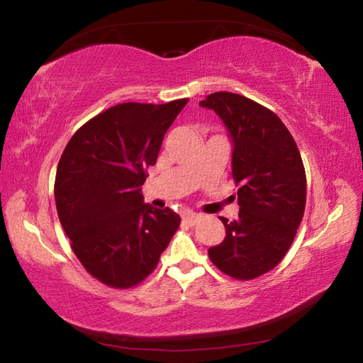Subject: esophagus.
<instances>
[{
  "label": "esophagus",
  "instance_id": "esophagus-1",
  "mask_svg": "<svg viewBox=\"0 0 363 363\" xmlns=\"http://www.w3.org/2000/svg\"><path fill=\"white\" fill-rule=\"evenodd\" d=\"M201 218V215L199 213H195V212H186L184 213V217H182V220L187 223V225H195V223Z\"/></svg>",
  "mask_w": 363,
  "mask_h": 363
}]
</instances>
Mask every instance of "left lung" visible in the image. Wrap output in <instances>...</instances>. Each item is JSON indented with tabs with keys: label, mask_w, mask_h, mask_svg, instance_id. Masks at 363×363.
I'll return each instance as SVG.
<instances>
[{
	"label": "left lung",
	"mask_w": 363,
	"mask_h": 363,
	"mask_svg": "<svg viewBox=\"0 0 363 363\" xmlns=\"http://www.w3.org/2000/svg\"><path fill=\"white\" fill-rule=\"evenodd\" d=\"M225 121L233 137L238 218L220 217L226 237L209 248L212 264L238 281L268 273L290 250L306 207V169L295 138L277 115L230 91L199 103Z\"/></svg>",
	"instance_id": "left-lung-1"
}]
</instances>
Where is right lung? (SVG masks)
Here are the masks:
<instances>
[{
    "label": "right lung",
    "instance_id": "right-lung-1",
    "mask_svg": "<svg viewBox=\"0 0 363 363\" xmlns=\"http://www.w3.org/2000/svg\"><path fill=\"white\" fill-rule=\"evenodd\" d=\"M189 98L167 104L123 103L82 125L60 156L54 198L72 250L112 289H130L157 267L179 215L143 203L146 169Z\"/></svg>",
    "mask_w": 363,
    "mask_h": 363
}]
</instances>
